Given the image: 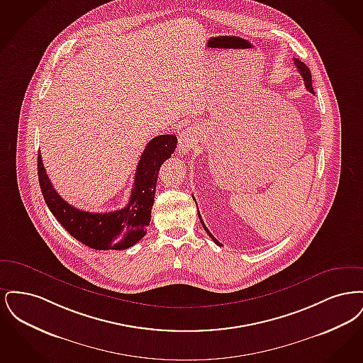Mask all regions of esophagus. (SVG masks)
Instances as JSON below:
<instances>
[{
  "label": "esophagus",
  "instance_id": "34e87169",
  "mask_svg": "<svg viewBox=\"0 0 363 363\" xmlns=\"http://www.w3.org/2000/svg\"><path fill=\"white\" fill-rule=\"evenodd\" d=\"M190 148H191V140H190L189 136H188V133L184 132V133L179 136V140H178V154H179V155H185V154L189 151Z\"/></svg>",
  "mask_w": 363,
  "mask_h": 363
}]
</instances>
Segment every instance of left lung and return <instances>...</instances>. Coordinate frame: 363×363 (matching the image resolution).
I'll return each instance as SVG.
<instances>
[{
    "label": "left lung",
    "mask_w": 363,
    "mask_h": 363,
    "mask_svg": "<svg viewBox=\"0 0 363 363\" xmlns=\"http://www.w3.org/2000/svg\"><path fill=\"white\" fill-rule=\"evenodd\" d=\"M294 64H295V67L298 68L299 70V73H301V76H302V79H303V82H305V86L308 88V91H311V94H314V91H313V86H311V73L309 68L302 62V61H299V60H296V58H294ZM199 209V208H197ZM199 212V211H197ZM199 219H200V222H201V225L204 227V230L207 231L208 235L212 238V241L215 242V243H219V241L208 231L207 225H204V222H203V219H201V215H200V212H199Z\"/></svg>",
    "instance_id": "8db88e82"
}]
</instances>
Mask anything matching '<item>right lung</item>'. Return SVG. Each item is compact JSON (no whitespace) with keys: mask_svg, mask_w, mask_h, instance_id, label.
<instances>
[{"mask_svg":"<svg viewBox=\"0 0 363 363\" xmlns=\"http://www.w3.org/2000/svg\"><path fill=\"white\" fill-rule=\"evenodd\" d=\"M177 147L174 135L152 138L138 160L133 189L126 207L113 212H88L72 207L52 188L38 154V177L43 199L55 219L73 238L95 250H123L138 243L151 222L159 169Z\"/></svg>","mask_w":363,"mask_h":363,"instance_id":"add662e5","label":"right lung"}]
</instances>
